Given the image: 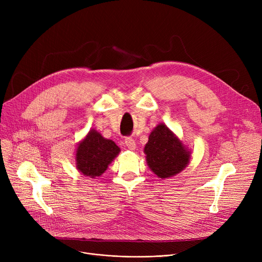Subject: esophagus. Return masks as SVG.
<instances>
[{"label":"esophagus","mask_w":262,"mask_h":262,"mask_svg":"<svg viewBox=\"0 0 262 262\" xmlns=\"http://www.w3.org/2000/svg\"><path fill=\"white\" fill-rule=\"evenodd\" d=\"M124 143H125V145L127 146L128 149H135L136 148V142L132 138V137H127V138H125V141H124Z\"/></svg>","instance_id":"esophagus-1"}]
</instances>
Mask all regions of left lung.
<instances>
[{
  "mask_svg": "<svg viewBox=\"0 0 262 262\" xmlns=\"http://www.w3.org/2000/svg\"><path fill=\"white\" fill-rule=\"evenodd\" d=\"M144 153L149 169L160 178L180 173L190 160V153L163 124L150 133Z\"/></svg>",
  "mask_w": 262,
  "mask_h": 262,
  "instance_id": "left-lung-1",
  "label": "left lung"
}]
</instances>
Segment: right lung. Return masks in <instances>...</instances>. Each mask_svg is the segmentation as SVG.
Masks as SVG:
<instances>
[{"mask_svg":"<svg viewBox=\"0 0 262 262\" xmlns=\"http://www.w3.org/2000/svg\"><path fill=\"white\" fill-rule=\"evenodd\" d=\"M119 152L120 148L114 141L103 138L92 129L77 146L76 167L84 175L94 178L106 171Z\"/></svg>","mask_w":262,"mask_h":262,"instance_id":"add662e5","label":"right lung"}]
</instances>
